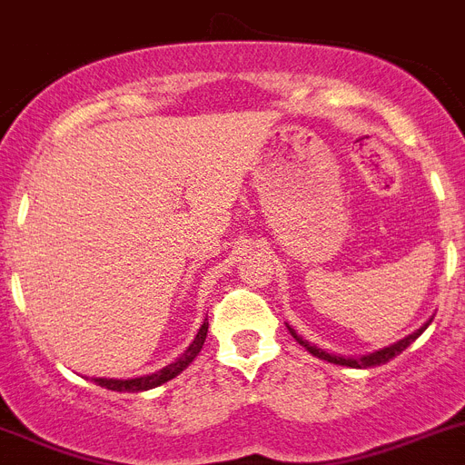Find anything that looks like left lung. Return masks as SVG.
<instances>
[{"instance_id": "8db88e82", "label": "left lung", "mask_w": 465, "mask_h": 465, "mask_svg": "<svg viewBox=\"0 0 465 465\" xmlns=\"http://www.w3.org/2000/svg\"><path fill=\"white\" fill-rule=\"evenodd\" d=\"M428 323H430V322H428ZM428 323H425V326H420V329L416 331V333L407 335L404 341H400V342H395V345L385 347V350H378V352H373V354H364V357H357V359H352V357H350V359H347V357H335V354L323 352V350H319V347H314V345H310V342H307V341H302V338H300V335L295 333V331H292V329H288V331H291L292 338H295V341H298L300 345L305 347L307 352L314 354V357L326 359V361H331V364L350 366V369H371V366L385 364V361H390V359H392V357H397V354L404 352V350H407V347L411 345V342L416 341V338H419V335L423 333L425 329H428Z\"/></svg>"}]
</instances>
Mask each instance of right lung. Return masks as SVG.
Segmentation results:
<instances>
[{
	"instance_id": "1",
	"label": "right lung",
	"mask_w": 465,
	"mask_h": 465,
	"mask_svg": "<svg viewBox=\"0 0 465 465\" xmlns=\"http://www.w3.org/2000/svg\"><path fill=\"white\" fill-rule=\"evenodd\" d=\"M205 335H208V319L203 322V326L198 329L196 338L186 347V352L173 361V364H167L165 369H160L158 373H151V376H142V378H130V381H113V378H94V383L101 385V388H108V390H115V392H142V390H151V388H158V385L167 383V381H173L174 376L184 371L186 366L198 357L201 352L203 342H205Z\"/></svg>"
}]
</instances>
